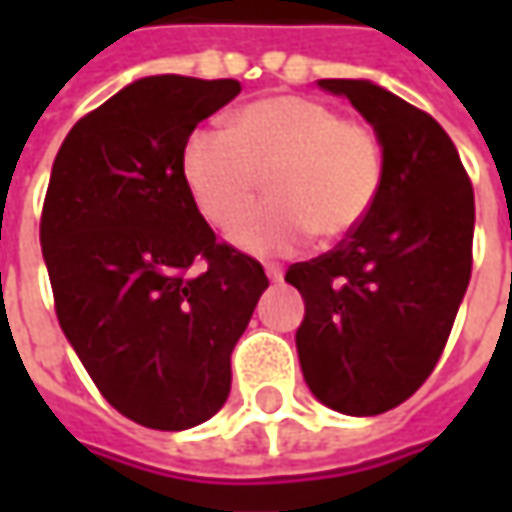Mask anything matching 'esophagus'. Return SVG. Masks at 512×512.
Here are the masks:
<instances>
[{"label": "esophagus", "instance_id": "obj_1", "mask_svg": "<svg viewBox=\"0 0 512 512\" xmlns=\"http://www.w3.org/2000/svg\"><path fill=\"white\" fill-rule=\"evenodd\" d=\"M265 273H267V279H270V282H282V267H279V265H267Z\"/></svg>", "mask_w": 512, "mask_h": 512}]
</instances>
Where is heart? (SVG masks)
Instances as JSON below:
<instances>
[{
  "mask_svg": "<svg viewBox=\"0 0 512 512\" xmlns=\"http://www.w3.org/2000/svg\"><path fill=\"white\" fill-rule=\"evenodd\" d=\"M179 168L196 210L219 230L245 213L265 173L270 199L239 222L233 242L273 256L310 233L342 239L362 225L382 190L384 148L370 125L327 102L265 96L236 110L227 130H193Z\"/></svg>",
  "mask_w": 512,
  "mask_h": 512,
  "instance_id": "1",
  "label": "heart"
}]
</instances>
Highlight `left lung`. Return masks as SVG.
<instances>
[{
	"mask_svg": "<svg viewBox=\"0 0 512 512\" xmlns=\"http://www.w3.org/2000/svg\"><path fill=\"white\" fill-rule=\"evenodd\" d=\"M347 96L384 148L373 210L330 253L287 267L305 299L296 350L310 393L347 416L410 399L442 356L473 267V185L424 110L367 79H319Z\"/></svg>",
	"mask_w": 512,
	"mask_h": 512,
	"instance_id": "obj_1",
	"label": "left lung"
}]
</instances>
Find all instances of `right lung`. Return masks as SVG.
Wrapping results in <instances>:
<instances>
[{"label":"right lung","mask_w":512,"mask_h":512,"mask_svg":"<svg viewBox=\"0 0 512 512\" xmlns=\"http://www.w3.org/2000/svg\"><path fill=\"white\" fill-rule=\"evenodd\" d=\"M239 90L136 79L70 128L50 170L39 239L56 319L99 393L153 430L222 410L230 353L267 287L256 259L216 242L179 168L187 136Z\"/></svg>","instance_id":"obj_1"}]
</instances>
